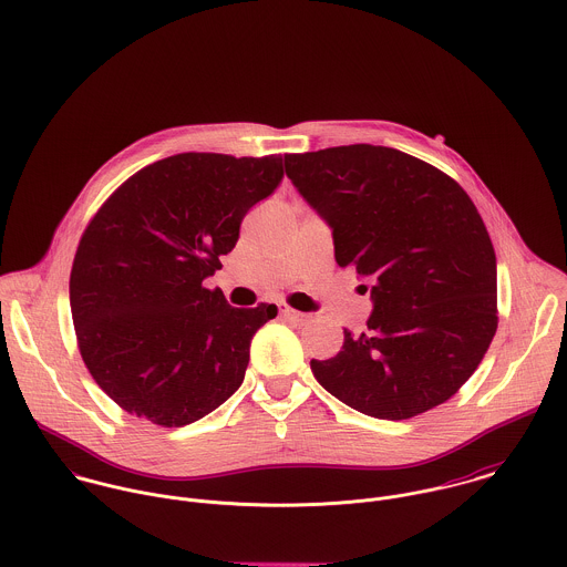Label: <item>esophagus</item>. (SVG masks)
Returning a JSON list of instances; mask_svg holds the SVG:
<instances>
[{
  "label": "esophagus",
  "instance_id": "esophagus-1",
  "mask_svg": "<svg viewBox=\"0 0 567 567\" xmlns=\"http://www.w3.org/2000/svg\"><path fill=\"white\" fill-rule=\"evenodd\" d=\"M279 315L284 317V319H290V321H295L297 324H306L310 323V315H306V312H297V310H292V308H288V306H279Z\"/></svg>",
  "mask_w": 567,
  "mask_h": 567
}]
</instances>
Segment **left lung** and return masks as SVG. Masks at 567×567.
I'll return each mask as SVG.
<instances>
[{"mask_svg":"<svg viewBox=\"0 0 567 567\" xmlns=\"http://www.w3.org/2000/svg\"><path fill=\"white\" fill-rule=\"evenodd\" d=\"M286 174L331 229L338 266L369 284L362 333L312 360L327 393L375 419L447 402L497 329V268L467 192L430 163L371 144L286 155Z\"/></svg>","mask_w":567,"mask_h":567,"instance_id":"8db88e82","label":"left lung"}]
</instances>
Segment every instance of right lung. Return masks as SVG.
<instances>
[{"instance_id":"1","label":"right lung","mask_w":567,"mask_h":567,"mask_svg":"<svg viewBox=\"0 0 567 567\" xmlns=\"http://www.w3.org/2000/svg\"><path fill=\"white\" fill-rule=\"evenodd\" d=\"M281 178V155L181 153L133 174L89 223L72 319L89 373L126 412L181 427L240 389L250 340L277 308H231L203 279Z\"/></svg>"}]
</instances>
